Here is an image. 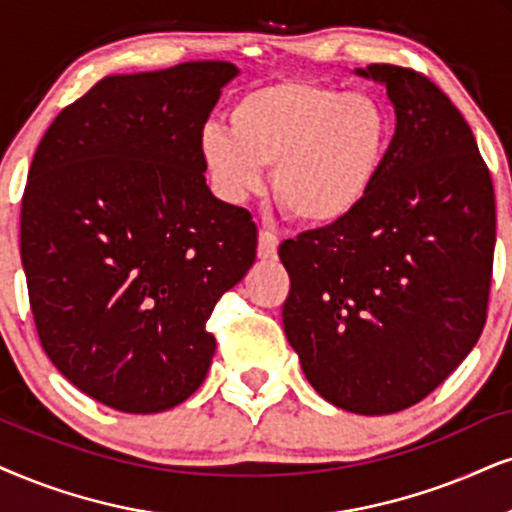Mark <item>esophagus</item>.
<instances>
[{"instance_id":"34e87169","label":"esophagus","mask_w":512,"mask_h":512,"mask_svg":"<svg viewBox=\"0 0 512 512\" xmlns=\"http://www.w3.org/2000/svg\"><path fill=\"white\" fill-rule=\"evenodd\" d=\"M276 250H278V238L271 234V231L262 229L260 236H257V257H260V260H274Z\"/></svg>"}]
</instances>
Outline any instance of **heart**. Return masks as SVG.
I'll list each match as a JSON object with an SVG mask.
<instances>
[{"label": "heart", "mask_w": 512, "mask_h": 512, "mask_svg": "<svg viewBox=\"0 0 512 512\" xmlns=\"http://www.w3.org/2000/svg\"><path fill=\"white\" fill-rule=\"evenodd\" d=\"M231 127L208 122L198 148L212 189L238 205L274 167V196L295 222L326 229L352 217L371 193L392 122L366 92L281 80L238 96Z\"/></svg>", "instance_id": "1"}]
</instances>
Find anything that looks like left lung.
<instances>
[{"label": "left lung", "mask_w": 512, "mask_h": 512, "mask_svg": "<svg viewBox=\"0 0 512 512\" xmlns=\"http://www.w3.org/2000/svg\"><path fill=\"white\" fill-rule=\"evenodd\" d=\"M357 75L385 84L397 127L361 208L278 248L283 331L323 399L385 416L428 397L480 340L496 200L472 129L435 82L390 63Z\"/></svg>", "instance_id": "left-lung-1"}]
</instances>
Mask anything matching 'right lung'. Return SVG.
Returning <instances> with one entry per match:
<instances>
[{"instance_id":"obj_1","label":"right lung","mask_w":512,"mask_h":512,"mask_svg":"<svg viewBox=\"0 0 512 512\" xmlns=\"http://www.w3.org/2000/svg\"><path fill=\"white\" fill-rule=\"evenodd\" d=\"M234 63L103 77L51 122L21 203L37 335L58 371L125 413L198 390L205 331L257 255L250 212L212 196L198 139Z\"/></svg>"}]
</instances>
